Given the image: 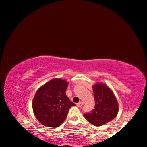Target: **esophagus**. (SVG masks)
<instances>
[{
  "label": "esophagus",
  "mask_w": 147,
  "mask_h": 147,
  "mask_svg": "<svg viewBox=\"0 0 147 147\" xmlns=\"http://www.w3.org/2000/svg\"><path fill=\"white\" fill-rule=\"evenodd\" d=\"M83 104H84V102H83L81 101V102H79L78 103H77L76 106L78 107H81V106H83Z\"/></svg>",
  "instance_id": "esophagus-1"
}]
</instances>
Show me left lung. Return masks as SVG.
<instances>
[{
    "label": "left lung",
    "instance_id": "8db88e82",
    "mask_svg": "<svg viewBox=\"0 0 147 147\" xmlns=\"http://www.w3.org/2000/svg\"><path fill=\"white\" fill-rule=\"evenodd\" d=\"M94 109L90 113H84V117L89 123L100 126L109 123L117 115L119 104L112 90L102 82L93 86Z\"/></svg>",
    "mask_w": 147,
    "mask_h": 147
}]
</instances>
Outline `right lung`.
Returning <instances> with one entry per match:
<instances>
[{"instance_id":"obj_1","label":"right lung","mask_w":147,"mask_h":147,"mask_svg":"<svg viewBox=\"0 0 147 147\" xmlns=\"http://www.w3.org/2000/svg\"><path fill=\"white\" fill-rule=\"evenodd\" d=\"M69 82L53 78L41 86L32 101L33 111L38 121L47 127H58L65 120L69 109L75 106L66 95Z\"/></svg>"}]
</instances>
